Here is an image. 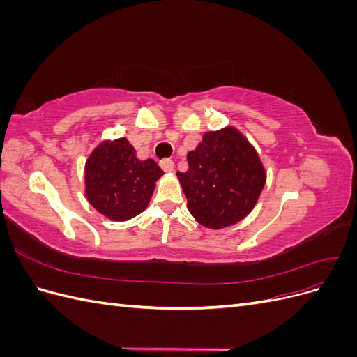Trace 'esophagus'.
Segmentation results:
<instances>
[{
  "instance_id": "1",
  "label": "esophagus",
  "mask_w": 357,
  "mask_h": 357,
  "mask_svg": "<svg viewBox=\"0 0 357 357\" xmlns=\"http://www.w3.org/2000/svg\"><path fill=\"white\" fill-rule=\"evenodd\" d=\"M160 167L165 172H172L174 171V162H172L171 159H164L160 162Z\"/></svg>"
}]
</instances>
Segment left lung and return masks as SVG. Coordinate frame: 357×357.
<instances>
[{
    "mask_svg": "<svg viewBox=\"0 0 357 357\" xmlns=\"http://www.w3.org/2000/svg\"><path fill=\"white\" fill-rule=\"evenodd\" d=\"M177 172L188 210L199 225L223 229L247 218L261 197L266 171L255 146L235 126L202 135Z\"/></svg>",
    "mask_w": 357,
    "mask_h": 357,
    "instance_id": "left-lung-1",
    "label": "left lung"
}]
</instances>
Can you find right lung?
Masks as SVG:
<instances>
[{
  "mask_svg": "<svg viewBox=\"0 0 357 357\" xmlns=\"http://www.w3.org/2000/svg\"><path fill=\"white\" fill-rule=\"evenodd\" d=\"M162 176L152 158H137L128 138L104 139L86 159L84 197L104 218L125 222L147 208Z\"/></svg>",
  "mask_w": 357,
  "mask_h": 357,
  "instance_id": "1",
  "label": "right lung"
}]
</instances>
